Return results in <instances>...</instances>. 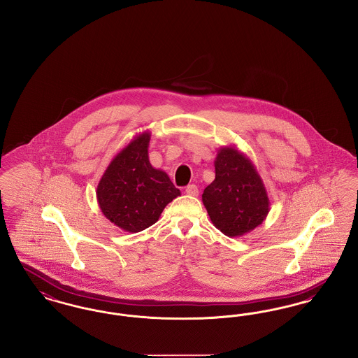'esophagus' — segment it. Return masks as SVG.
I'll return each instance as SVG.
<instances>
[{
    "label": "esophagus",
    "instance_id": "34e87169",
    "mask_svg": "<svg viewBox=\"0 0 358 358\" xmlns=\"http://www.w3.org/2000/svg\"><path fill=\"white\" fill-rule=\"evenodd\" d=\"M185 192H187L189 196H199V187H196V185H187V189H185Z\"/></svg>",
    "mask_w": 358,
    "mask_h": 358
}]
</instances>
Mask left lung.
<instances>
[{
  "instance_id": "1",
  "label": "left lung",
  "mask_w": 358,
  "mask_h": 358,
  "mask_svg": "<svg viewBox=\"0 0 358 358\" xmlns=\"http://www.w3.org/2000/svg\"><path fill=\"white\" fill-rule=\"evenodd\" d=\"M216 177L205 187L203 203L212 224L229 238L243 236L266 220L270 200L252 161L235 146L220 148Z\"/></svg>"
}]
</instances>
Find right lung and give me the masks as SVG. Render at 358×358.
<instances>
[{"label":"right lung","mask_w":358,"mask_h":358,"mask_svg":"<svg viewBox=\"0 0 358 358\" xmlns=\"http://www.w3.org/2000/svg\"><path fill=\"white\" fill-rule=\"evenodd\" d=\"M150 136L149 131L136 134L113 158L96 187L103 215L130 234L158 222L165 206L181 194L165 171L152 166Z\"/></svg>","instance_id":"right-lung-1"}]
</instances>
